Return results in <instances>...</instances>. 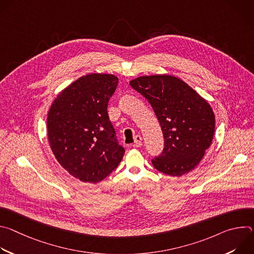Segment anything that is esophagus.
Listing matches in <instances>:
<instances>
[{
  "mask_svg": "<svg viewBox=\"0 0 254 254\" xmlns=\"http://www.w3.org/2000/svg\"><path fill=\"white\" fill-rule=\"evenodd\" d=\"M141 143H142V138H141V136L140 135H135L134 136V142H133V147L134 148H139L140 146H141Z\"/></svg>",
  "mask_w": 254,
  "mask_h": 254,
  "instance_id": "obj_1",
  "label": "esophagus"
}]
</instances>
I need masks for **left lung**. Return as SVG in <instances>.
<instances>
[{"label": "left lung", "mask_w": 254, "mask_h": 254, "mask_svg": "<svg viewBox=\"0 0 254 254\" xmlns=\"http://www.w3.org/2000/svg\"><path fill=\"white\" fill-rule=\"evenodd\" d=\"M129 84L150 102L163 131L164 149L153 166L173 177L192 171L213 139L215 117L209 103L171 75L141 76Z\"/></svg>", "instance_id": "obj_1"}]
</instances>
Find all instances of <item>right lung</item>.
Here are the masks:
<instances>
[{"label":"right lung","instance_id":"obj_1","mask_svg":"<svg viewBox=\"0 0 254 254\" xmlns=\"http://www.w3.org/2000/svg\"><path fill=\"white\" fill-rule=\"evenodd\" d=\"M118 83L112 74L82 76L57 96L48 113L51 150L59 164L82 182H100L125 155L107 114Z\"/></svg>","mask_w":254,"mask_h":254}]
</instances>
